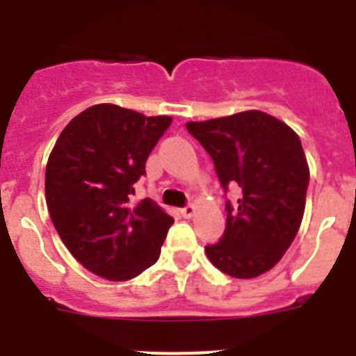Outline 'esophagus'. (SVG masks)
Returning a JSON list of instances; mask_svg holds the SVG:
<instances>
[{"label": "esophagus", "mask_w": 356, "mask_h": 356, "mask_svg": "<svg viewBox=\"0 0 356 356\" xmlns=\"http://www.w3.org/2000/svg\"><path fill=\"white\" fill-rule=\"evenodd\" d=\"M194 212H196V207L194 205H187V207H184V209H180V213L184 217H193L194 216Z\"/></svg>", "instance_id": "1"}]
</instances>
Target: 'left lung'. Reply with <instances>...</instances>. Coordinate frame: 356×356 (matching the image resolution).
<instances>
[{"mask_svg":"<svg viewBox=\"0 0 356 356\" xmlns=\"http://www.w3.org/2000/svg\"><path fill=\"white\" fill-rule=\"evenodd\" d=\"M207 149L225 193L241 187L237 205L226 201V229L207 246L210 262L234 278H254L276 266L294 241L305 212L308 163L292 128L260 110L187 122Z\"/></svg>","mask_w":356,"mask_h":356,"instance_id":"1","label":"left lung"}]
</instances>
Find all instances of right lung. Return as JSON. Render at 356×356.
Segmentation results:
<instances>
[{
	"label": "right lung",
	"mask_w": 356,
	"mask_h": 356,
	"mask_svg": "<svg viewBox=\"0 0 356 356\" xmlns=\"http://www.w3.org/2000/svg\"><path fill=\"white\" fill-rule=\"evenodd\" d=\"M169 115L102 103L71 119L46 165L49 216L71 254L112 282L139 276L159 260L175 222L155 201L130 203Z\"/></svg>",
	"instance_id": "obj_1"
}]
</instances>
